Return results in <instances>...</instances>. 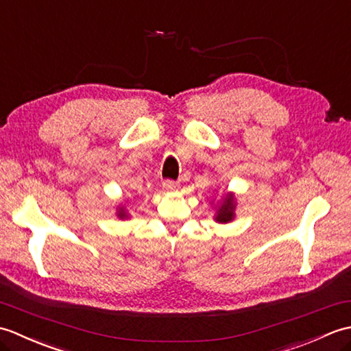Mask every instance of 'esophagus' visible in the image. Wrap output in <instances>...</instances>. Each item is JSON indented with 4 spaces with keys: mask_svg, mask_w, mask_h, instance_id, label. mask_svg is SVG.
Listing matches in <instances>:
<instances>
[{
    "mask_svg": "<svg viewBox=\"0 0 351 351\" xmlns=\"http://www.w3.org/2000/svg\"><path fill=\"white\" fill-rule=\"evenodd\" d=\"M162 185H164V189H166V190H176V189H178V182L170 181V180L164 181Z\"/></svg>",
    "mask_w": 351,
    "mask_h": 351,
    "instance_id": "34e87169",
    "label": "esophagus"
}]
</instances>
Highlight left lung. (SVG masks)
Wrapping results in <instances>:
<instances>
[{"mask_svg": "<svg viewBox=\"0 0 351 351\" xmlns=\"http://www.w3.org/2000/svg\"><path fill=\"white\" fill-rule=\"evenodd\" d=\"M214 205V200L210 202ZM214 220L217 223H221V225H226V223L232 221L235 219V210H237V197L235 193L232 191H226L223 197L219 200L217 204L214 205Z\"/></svg>", "mask_w": 351, "mask_h": 351, "instance_id": "1", "label": "left lung"}]
</instances>
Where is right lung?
Segmentation results:
<instances>
[{
  "label": "right lung",
  "instance_id": "add662e5",
  "mask_svg": "<svg viewBox=\"0 0 351 351\" xmlns=\"http://www.w3.org/2000/svg\"><path fill=\"white\" fill-rule=\"evenodd\" d=\"M116 215L119 219H122V220H125V219H130V213H128V210H126V206L125 205H117V208H116Z\"/></svg>",
  "mask_w": 351,
  "mask_h": 351
}]
</instances>
